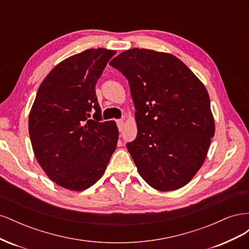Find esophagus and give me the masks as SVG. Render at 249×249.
Segmentation results:
<instances>
[{
    "label": "esophagus",
    "mask_w": 249,
    "mask_h": 249,
    "mask_svg": "<svg viewBox=\"0 0 249 249\" xmlns=\"http://www.w3.org/2000/svg\"><path fill=\"white\" fill-rule=\"evenodd\" d=\"M116 124H117V126H118V130L122 131L123 127H124V120L118 119V120H116Z\"/></svg>",
    "instance_id": "1"
}]
</instances>
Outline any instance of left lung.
<instances>
[{
    "instance_id": "1",
    "label": "left lung",
    "mask_w": 249,
    "mask_h": 249,
    "mask_svg": "<svg viewBox=\"0 0 249 249\" xmlns=\"http://www.w3.org/2000/svg\"><path fill=\"white\" fill-rule=\"evenodd\" d=\"M109 64L129 81L137 137L126 148L139 175L160 191L185 186L201 167L215 133L206 87L166 53L132 49Z\"/></svg>"
}]
</instances>
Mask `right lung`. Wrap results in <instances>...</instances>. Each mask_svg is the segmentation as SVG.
Segmentation results:
<instances>
[{
	"label": "right lung",
	"instance_id": "1",
	"mask_svg": "<svg viewBox=\"0 0 249 249\" xmlns=\"http://www.w3.org/2000/svg\"><path fill=\"white\" fill-rule=\"evenodd\" d=\"M115 53L89 49L67 58L37 91L29 116L32 147L47 176L66 189L92 186L116 149V124L102 122L95 94L96 82Z\"/></svg>",
	"mask_w": 249,
	"mask_h": 249
}]
</instances>
